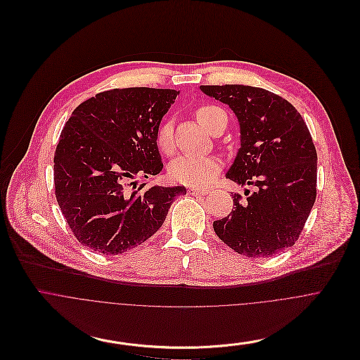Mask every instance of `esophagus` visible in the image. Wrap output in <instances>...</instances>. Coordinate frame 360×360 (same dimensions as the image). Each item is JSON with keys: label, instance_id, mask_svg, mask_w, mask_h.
<instances>
[{"label": "esophagus", "instance_id": "esophagus-1", "mask_svg": "<svg viewBox=\"0 0 360 360\" xmlns=\"http://www.w3.org/2000/svg\"><path fill=\"white\" fill-rule=\"evenodd\" d=\"M208 190L207 188H190L188 190V194L191 195H197V194H207Z\"/></svg>", "mask_w": 360, "mask_h": 360}]
</instances>
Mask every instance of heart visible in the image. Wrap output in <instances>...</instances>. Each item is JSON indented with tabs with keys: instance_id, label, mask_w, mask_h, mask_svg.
Listing matches in <instances>:
<instances>
[{
	"instance_id": "b5f03b06",
	"label": "heart",
	"mask_w": 360,
	"mask_h": 360,
	"mask_svg": "<svg viewBox=\"0 0 360 360\" xmlns=\"http://www.w3.org/2000/svg\"><path fill=\"white\" fill-rule=\"evenodd\" d=\"M224 112L212 105H201L195 109L197 120L208 130L212 131L215 120ZM158 148L163 153H169L173 149V122L166 119L158 129L156 134ZM223 163L219 158H193V156H179L173 159L169 165V177L179 184L190 187H202L208 184L221 170Z\"/></svg>"
}]
</instances>
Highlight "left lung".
Segmentation results:
<instances>
[{
  "label": "left lung",
  "instance_id": "left-lung-1",
  "mask_svg": "<svg viewBox=\"0 0 360 360\" xmlns=\"http://www.w3.org/2000/svg\"><path fill=\"white\" fill-rule=\"evenodd\" d=\"M200 89L237 115L241 148L227 179L243 186L234 210L212 223L215 234L236 252L258 258L292 247L316 198V149L300 112L266 89L202 85Z\"/></svg>",
  "mask_w": 360,
  "mask_h": 360
}]
</instances>
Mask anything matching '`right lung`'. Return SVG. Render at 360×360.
<instances>
[{
  "instance_id": "1",
  "label": "right lung",
  "mask_w": 360,
  "mask_h": 360,
  "mask_svg": "<svg viewBox=\"0 0 360 360\" xmlns=\"http://www.w3.org/2000/svg\"><path fill=\"white\" fill-rule=\"evenodd\" d=\"M174 89L124 88L82 102L65 123L53 156L55 197L77 240L117 255L150 238L184 186L136 188L163 163L156 134ZM134 187L131 188V186Z\"/></svg>"
}]
</instances>
